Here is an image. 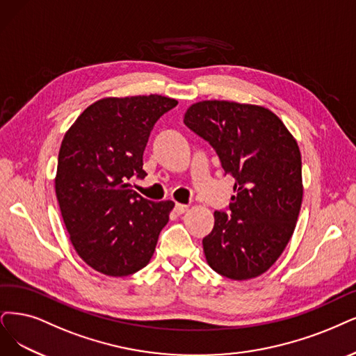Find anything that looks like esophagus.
Segmentation results:
<instances>
[{
	"mask_svg": "<svg viewBox=\"0 0 356 356\" xmlns=\"http://www.w3.org/2000/svg\"><path fill=\"white\" fill-rule=\"evenodd\" d=\"M188 205H185V204H176L175 205V211H176V214H185L186 211H188Z\"/></svg>",
	"mask_w": 356,
	"mask_h": 356,
	"instance_id": "esophagus-1",
	"label": "esophagus"
}]
</instances>
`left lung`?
Instances as JSON below:
<instances>
[{"label": "left lung", "instance_id": "obj_1", "mask_svg": "<svg viewBox=\"0 0 356 356\" xmlns=\"http://www.w3.org/2000/svg\"><path fill=\"white\" fill-rule=\"evenodd\" d=\"M185 124L216 149L234 180L229 211L214 213L204 254L214 271L232 280L266 273L291 241L300 211L302 161L295 138L266 107L201 101Z\"/></svg>", "mask_w": 356, "mask_h": 356}]
</instances>
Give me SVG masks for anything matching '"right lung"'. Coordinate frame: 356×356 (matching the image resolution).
Instances as JSON below:
<instances>
[{"label": "right lung", "instance_id": "right-lung-1", "mask_svg": "<svg viewBox=\"0 0 356 356\" xmlns=\"http://www.w3.org/2000/svg\"><path fill=\"white\" fill-rule=\"evenodd\" d=\"M177 101L161 95L102 98L76 118L58 152L56 195L70 241L89 267L124 277L148 264L173 201L152 202L129 189L147 176L151 130Z\"/></svg>", "mask_w": 356, "mask_h": 356}]
</instances>
